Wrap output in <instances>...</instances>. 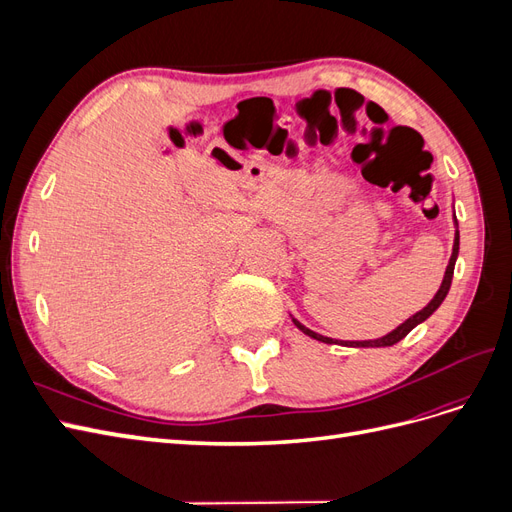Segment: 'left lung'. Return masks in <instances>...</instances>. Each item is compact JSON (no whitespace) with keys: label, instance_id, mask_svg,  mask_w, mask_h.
<instances>
[{"label":"left lung","instance_id":"obj_1","mask_svg":"<svg viewBox=\"0 0 512 512\" xmlns=\"http://www.w3.org/2000/svg\"><path fill=\"white\" fill-rule=\"evenodd\" d=\"M453 224H455V241H453V254H451V260H448V267H446V271H444V280H442V284H440V288H438V292L433 294V299L421 309V312H416L414 316H410L408 320H404L399 324L397 329H393L391 333H386V335H382V337H378V339H365V342H344V339H333V337H324V335H320V333H316V331H312V329H307L305 324H301L297 318H292V322H294V327H297L299 331H303L305 335H309L312 339H318V342H322V344H339V346H348V348H386V346H393V344H397V342H401V339H404L414 327H418V324L421 322H425L433 312H436V309L442 305V301L446 299V294H448V290H451V282H453V271H455V262H457V256H459V224H457V218L453 215Z\"/></svg>","mask_w":512,"mask_h":512}]
</instances>
